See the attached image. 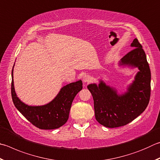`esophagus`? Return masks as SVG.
Segmentation results:
<instances>
[{"label": "esophagus", "instance_id": "1", "mask_svg": "<svg viewBox=\"0 0 160 160\" xmlns=\"http://www.w3.org/2000/svg\"><path fill=\"white\" fill-rule=\"evenodd\" d=\"M82 80H83L84 82L89 83L92 81V78L90 77L89 75H85L82 78Z\"/></svg>", "mask_w": 160, "mask_h": 160}]
</instances>
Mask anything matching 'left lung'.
Returning a JSON list of instances; mask_svg holds the SVG:
<instances>
[{"label": "left lung", "instance_id": "8db88e82", "mask_svg": "<svg viewBox=\"0 0 160 160\" xmlns=\"http://www.w3.org/2000/svg\"><path fill=\"white\" fill-rule=\"evenodd\" d=\"M133 48L122 59L123 64L136 66L139 72L125 94L118 95L112 88L101 82L88 86L94 99L96 120L108 128L124 126L140 115L148 105L150 98L151 73L146 55L137 38Z\"/></svg>", "mask_w": 160, "mask_h": 160}]
</instances>
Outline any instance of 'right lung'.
Here are the masks:
<instances>
[{
    "label": "right lung",
    "instance_id": "1",
    "mask_svg": "<svg viewBox=\"0 0 160 160\" xmlns=\"http://www.w3.org/2000/svg\"><path fill=\"white\" fill-rule=\"evenodd\" d=\"M82 89L81 80L72 82L63 87L50 103L42 106H29L17 97L14 88L13 69L12 71L11 94L14 106L33 125L40 129H54L63 126L68 119L72 101Z\"/></svg>",
    "mask_w": 160,
    "mask_h": 160
}]
</instances>
